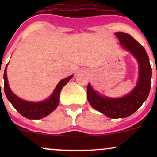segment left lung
Here are the masks:
<instances>
[{
	"label": "left lung",
	"mask_w": 157,
	"mask_h": 157,
	"mask_svg": "<svg viewBox=\"0 0 157 157\" xmlns=\"http://www.w3.org/2000/svg\"><path fill=\"white\" fill-rule=\"evenodd\" d=\"M120 45L134 55L138 63V80L129 93L120 98H111L100 95L89 83L87 99L91 106L110 118H124L136 112L146 101L150 90L152 69L144 48L125 33H115Z\"/></svg>",
	"instance_id": "8db88e82"
}]
</instances>
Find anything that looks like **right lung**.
I'll use <instances>...</instances> for the list:
<instances>
[{
	"instance_id": "obj_1",
	"label": "right lung",
	"mask_w": 157,
	"mask_h": 157,
	"mask_svg": "<svg viewBox=\"0 0 157 157\" xmlns=\"http://www.w3.org/2000/svg\"><path fill=\"white\" fill-rule=\"evenodd\" d=\"M7 65L6 66L4 73V89L6 96L16 110L23 117L29 119H41L52 113L59 104L60 93L61 90L74 76H69L67 78L61 80L58 83L52 94L45 100L41 102H29L20 99L10 90L7 80Z\"/></svg>"
}]
</instances>
